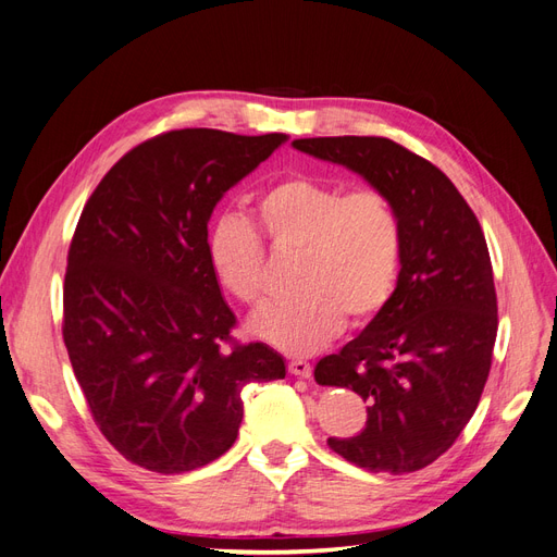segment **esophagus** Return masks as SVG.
Instances as JSON below:
<instances>
[{
  "label": "esophagus",
  "instance_id": "esophagus-1",
  "mask_svg": "<svg viewBox=\"0 0 557 557\" xmlns=\"http://www.w3.org/2000/svg\"><path fill=\"white\" fill-rule=\"evenodd\" d=\"M288 369H290L293 376H299V379H309L311 376V364L307 360H290Z\"/></svg>",
  "mask_w": 557,
  "mask_h": 557
}]
</instances>
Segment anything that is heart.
<instances>
[{"mask_svg":"<svg viewBox=\"0 0 557 557\" xmlns=\"http://www.w3.org/2000/svg\"><path fill=\"white\" fill-rule=\"evenodd\" d=\"M258 225L276 250H299V293L250 320L260 339L290 356H309L352 323L372 320L391 299L401 262V225L383 193L311 176L283 178L258 197ZM207 258L223 288L246 305L267 293L260 237L244 218L223 215Z\"/></svg>","mask_w":557,"mask_h":557,"instance_id":"1","label":"heart"}]
</instances>
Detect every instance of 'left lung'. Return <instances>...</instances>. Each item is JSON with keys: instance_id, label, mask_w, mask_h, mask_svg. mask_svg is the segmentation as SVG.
I'll return each mask as SVG.
<instances>
[{"instance_id": "left-lung-1", "label": "left lung", "mask_w": 557, "mask_h": 557, "mask_svg": "<svg viewBox=\"0 0 557 557\" xmlns=\"http://www.w3.org/2000/svg\"><path fill=\"white\" fill-rule=\"evenodd\" d=\"M293 146L360 174L401 225L395 293L356 339L315 364V383L350 387L369 404L360 434L327 444L369 471H418L458 440L491 372L497 295L483 230L442 170L391 139Z\"/></svg>"}]
</instances>
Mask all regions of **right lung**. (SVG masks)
Here are the masks:
<instances>
[{
  "mask_svg": "<svg viewBox=\"0 0 557 557\" xmlns=\"http://www.w3.org/2000/svg\"><path fill=\"white\" fill-rule=\"evenodd\" d=\"M285 141L160 134L111 166L78 218L64 346L97 428L134 465L183 474L213 462L237 440L244 387L285 379L267 344L225 348L237 318L207 258L218 201Z\"/></svg>",
  "mask_w": 557,
  "mask_h": 557,
  "instance_id": "add662e5",
  "label": "right lung"
}]
</instances>
